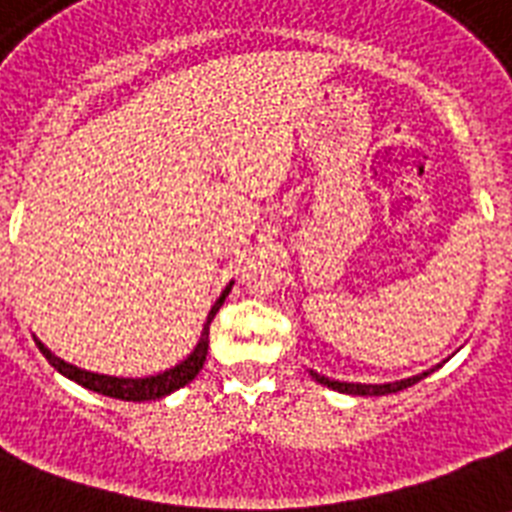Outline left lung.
<instances>
[{"mask_svg": "<svg viewBox=\"0 0 512 512\" xmlns=\"http://www.w3.org/2000/svg\"><path fill=\"white\" fill-rule=\"evenodd\" d=\"M316 377V382L321 385H327L332 390H340V393H350V396H385V393H398V390L409 388L414 382H420L422 377H428L430 372H422L417 377H409V380H401V382H388V385H358V382H337V380H329L324 374L319 372H311Z\"/></svg>", "mask_w": 512, "mask_h": 512, "instance_id": "8db88e82", "label": "left lung"}]
</instances>
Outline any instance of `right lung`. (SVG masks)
<instances>
[{
    "instance_id": "right-lung-1",
    "label": "right lung",
    "mask_w": 512,
    "mask_h": 512,
    "mask_svg": "<svg viewBox=\"0 0 512 512\" xmlns=\"http://www.w3.org/2000/svg\"><path fill=\"white\" fill-rule=\"evenodd\" d=\"M231 287H225V292L220 295L215 305H212V311L207 316V324H204V332H201L199 345L193 348V353L185 361H180L177 366L167 369L162 374H154V377H143V380H130V377H108V374H95V372H84L79 366L66 364L63 358L52 356V350H47L42 342L36 340L39 350L44 353V358L50 361L60 374H66L68 380L79 382L82 388H90L95 393H103V396L111 398H122V401H154V398L170 396L172 390L183 388L188 382L199 374V369L207 361V348H209V324L215 319V313L220 311V305L225 303V297H228Z\"/></svg>"
}]
</instances>
